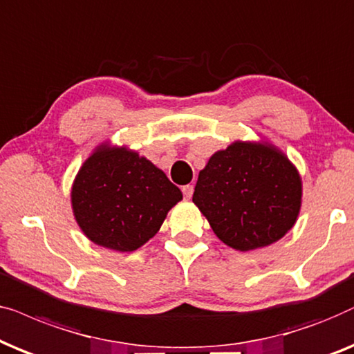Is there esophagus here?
Instances as JSON below:
<instances>
[{
    "mask_svg": "<svg viewBox=\"0 0 354 354\" xmlns=\"http://www.w3.org/2000/svg\"><path fill=\"white\" fill-rule=\"evenodd\" d=\"M192 192H194V186H192V185L183 186V194H185V197H187V199H189V197L192 196Z\"/></svg>",
    "mask_w": 354,
    "mask_h": 354,
    "instance_id": "1",
    "label": "esophagus"
}]
</instances>
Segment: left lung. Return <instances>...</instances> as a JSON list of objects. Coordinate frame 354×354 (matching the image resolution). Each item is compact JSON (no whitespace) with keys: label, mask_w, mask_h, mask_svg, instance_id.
I'll return each instance as SVG.
<instances>
[{"label":"left lung","mask_w":354,"mask_h":354,"mask_svg":"<svg viewBox=\"0 0 354 354\" xmlns=\"http://www.w3.org/2000/svg\"><path fill=\"white\" fill-rule=\"evenodd\" d=\"M303 181L290 158L268 142L234 140L201 169L192 202L214 233L236 251L277 243L293 228Z\"/></svg>","instance_id":"8db88e82"}]
</instances>
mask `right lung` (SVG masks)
Returning a JSON list of instances; mask_svg holds the SVG:
<instances>
[{"mask_svg":"<svg viewBox=\"0 0 354 354\" xmlns=\"http://www.w3.org/2000/svg\"><path fill=\"white\" fill-rule=\"evenodd\" d=\"M181 199L180 187L150 160L108 142L82 163L71 187L73 214L82 233L118 252L144 246Z\"/></svg>","mask_w":354,"mask_h":354,"instance_id":"add662e5","label":"right lung"}]
</instances>
